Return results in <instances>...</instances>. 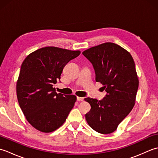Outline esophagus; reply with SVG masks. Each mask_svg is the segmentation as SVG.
<instances>
[{"label":"esophagus","instance_id":"obj_1","mask_svg":"<svg viewBox=\"0 0 158 158\" xmlns=\"http://www.w3.org/2000/svg\"><path fill=\"white\" fill-rule=\"evenodd\" d=\"M77 100H78V101H83V99H84V98H83V97L77 96Z\"/></svg>","mask_w":158,"mask_h":158}]
</instances>
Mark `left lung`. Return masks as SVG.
Here are the masks:
<instances>
[{
	"instance_id": "8db88e82",
	"label": "left lung",
	"mask_w": 158,
	"mask_h": 158,
	"mask_svg": "<svg viewBox=\"0 0 158 158\" xmlns=\"http://www.w3.org/2000/svg\"><path fill=\"white\" fill-rule=\"evenodd\" d=\"M92 64L96 81L107 94L102 100L86 98L91 109L85 114L88 125L97 132L108 135L128 115L135 105L139 79L132 56L122 47L107 42L83 52Z\"/></svg>"
}]
</instances>
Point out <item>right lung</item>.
Here are the masks:
<instances>
[{
	"instance_id": "right-lung-1",
	"label": "right lung",
	"mask_w": 158,
	"mask_h": 158,
	"mask_svg": "<svg viewBox=\"0 0 158 158\" xmlns=\"http://www.w3.org/2000/svg\"><path fill=\"white\" fill-rule=\"evenodd\" d=\"M81 52L45 47L32 52L22 64L17 97L26 119L35 129L49 133L63 125L77 100L75 95L56 92L53 85L64 67Z\"/></svg>"
}]
</instances>
